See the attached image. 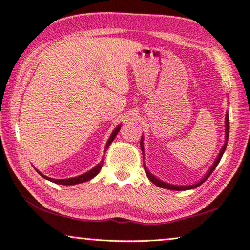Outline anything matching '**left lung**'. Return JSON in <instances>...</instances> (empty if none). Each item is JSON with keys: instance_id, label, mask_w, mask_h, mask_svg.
Instances as JSON below:
<instances>
[{"instance_id": "8db88e82", "label": "left lung", "mask_w": 250, "mask_h": 250, "mask_svg": "<svg viewBox=\"0 0 250 250\" xmlns=\"http://www.w3.org/2000/svg\"><path fill=\"white\" fill-rule=\"evenodd\" d=\"M229 112H226V116H225V143L223 145V147H222V149L219 153V155H217L216 160L214 161V163H213V165L210 167V169H208L207 171V174L204 175L203 178L198 181V183L193 184V185H189V186H177V185H171V184H168V183H165V181H163L161 179H158L157 177L154 176L152 172H149V170L147 169V167L144 165V170H145V174H146V176L148 177V179L152 181V183L154 185L158 186V187L161 188H164V189H169V190H176V191H183V190H190V189H194L199 187V186L202 185L204 181H206L208 177H210V175L213 172V170L215 169V167L217 166V164H219L222 156H223V154L225 152L226 149V145H228V140H229ZM140 145H141V149H142V153H143V158H144V146H143V137L141 138V142H140Z\"/></svg>"}]
</instances>
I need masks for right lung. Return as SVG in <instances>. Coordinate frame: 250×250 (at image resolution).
<instances>
[{
    "mask_svg": "<svg viewBox=\"0 0 250 250\" xmlns=\"http://www.w3.org/2000/svg\"><path fill=\"white\" fill-rule=\"evenodd\" d=\"M120 128H121V125H119L117 126V128L112 131V133L110 134L109 139H108L107 141V144H106V147H105V152L108 149V147H109V145L111 144V142L113 140H115L116 135L118 134V132L120 131ZM103 164H104V158L101 161V163H98V164L94 167V168H92L90 170H88L87 172H84V174H82L78 177H72V178H66V179H54V178H50V177H47L42 175V172H40L39 170H37L40 175H42L43 178H46L47 180H50L52 181V183L54 184H58V185H64V186H70V185H76V184H82V183H85V181H88L92 178H94L95 176H96L99 171H101L102 167H103Z\"/></svg>",
    "mask_w": 250,
    "mask_h": 250,
    "instance_id": "1",
    "label": "right lung"
}]
</instances>
